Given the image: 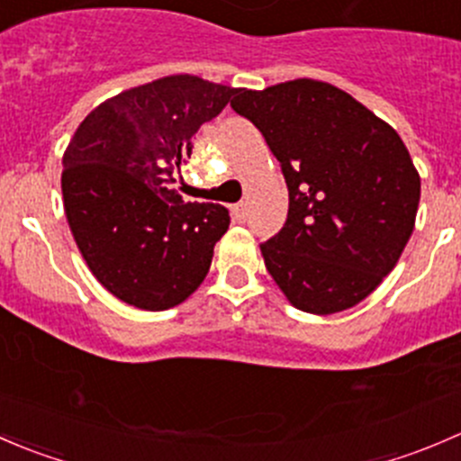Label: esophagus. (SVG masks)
Listing matches in <instances>:
<instances>
[{"instance_id":"34e87169","label":"esophagus","mask_w":461,"mask_h":461,"mask_svg":"<svg viewBox=\"0 0 461 461\" xmlns=\"http://www.w3.org/2000/svg\"><path fill=\"white\" fill-rule=\"evenodd\" d=\"M231 216H234L236 222H245V218H248V204L245 203H239L231 207Z\"/></svg>"}]
</instances>
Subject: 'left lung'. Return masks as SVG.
Returning <instances> with one entry per match:
<instances>
[{
  "instance_id": "8db88e82",
  "label": "left lung",
  "mask_w": 461,
  "mask_h": 461,
  "mask_svg": "<svg viewBox=\"0 0 461 461\" xmlns=\"http://www.w3.org/2000/svg\"><path fill=\"white\" fill-rule=\"evenodd\" d=\"M231 109L263 133L285 176L283 230L260 245L294 308H352L393 272L415 230L421 180L399 133L328 82L239 88Z\"/></svg>"
}]
</instances>
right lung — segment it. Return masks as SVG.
Segmentation results:
<instances>
[{"instance_id": "1", "label": "right lung", "mask_w": 461, "mask_h": 461, "mask_svg": "<svg viewBox=\"0 0 461 461\" xmlns=\"http://www.w3.org/2000/svg\"><path fill=\"white\" fill-rule=\"evenodd\" d=\"M239 88L167 76L91 111L62 158L68 227L93 276L133 308L160 312L198 290L230 212L185 203L174 171L201 124Z\"/></svg>"}]
</instances>
